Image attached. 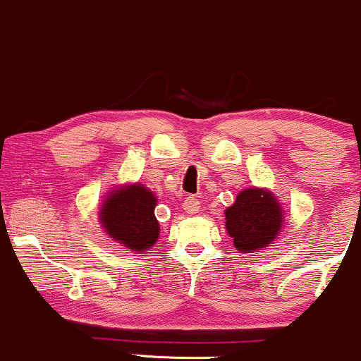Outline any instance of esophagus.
I'll use <instances>...</instances> for the list:
<instances>
[{"instance_id": "34e87169", "label": "esophagus", "mask_w": 361, "mask_h": 361, "mask_svg": "<svg viewBox=\"0 0 361 361\" xmlns=\"http://www.w3.org/2000/svg\"><path fill=\"white\" fill-rule=\"evenodd\" d=\"M182 206H184V209L188 213H191V214H194V213H197L200 212V208H201V202H200V200H197V197H194V196H189V197H185L184 200V202H182Z\"/></svg>"}]
</instances>
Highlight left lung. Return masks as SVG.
<instances>
[{
  "mask_svg": "<svg viewBox=\"0 0 361 361\" xmlns=\"http://www.w3.org/2000/svg\"><path fill=\"white\" fill-rule=\"evenodd\" d=\"M225 228L238 252L264 250L281 232L283 209L266 189H244L225 209Z\"/></svg>",
  "mask_w": 361,
  "mask_h": 361,
  "instance_id": "left-lung-1",
  "label": "left lung"
}]
</instances>
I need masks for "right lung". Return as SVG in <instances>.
I'll list each match as a JSON object with an SVG mask.
<instances>
[{"label":"right lung","instance_id":"obj_1","mask_svg":"<svg viewBox=\"0 0 361 361\" xmlns=\"http://www.w3.org/2000/svg\"><path fill=\"white\" fill-rule=\"evenodd\" d=\"M155 206V194L143 184L123 185L105 197L99 220L109 237L141 254L159 238Z\"/></svg>","mask_w":361,"mask_h":361}]
</instances>
